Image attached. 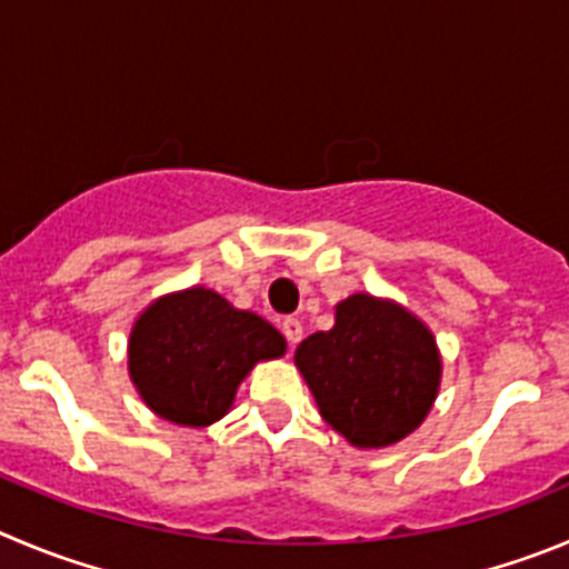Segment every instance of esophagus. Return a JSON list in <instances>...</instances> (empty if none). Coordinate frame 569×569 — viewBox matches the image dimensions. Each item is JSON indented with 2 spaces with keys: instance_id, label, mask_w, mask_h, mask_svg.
<instances>
[{
  "instance_id": "obj_1",
  "label": "esophagus",
  "mask_w": 569,
  "mask_h": 569,
  "mask_svg": "<svg viewBox=\"0 0 569 569\" xmlns=\"http://www.w3.org/2000/svg\"><path fill=\"white\" fill-rule=\"evenodd\" d=\"M283 333H286V339H289V345H297L302 339V322L297 320V317H286Z\"/></svg>"
}]
</instances>
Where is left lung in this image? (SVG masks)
<instances>
[{"label": "left lung", "instance_id": "8db88e82", "mask_svg": "<svg viewBox=\"0 0 569 569\" xmlns=\"http://www.w3.org/2000/svg\"><path fill=\"white\" fill-rule=\"evenodd\" d=\"M331 331L295 350L320 416L357 449H385L416 432L440 390V350L421 317L368 291L337 302Z\"/></svg>", "mask_w": 569, "mask_h": 569}]
</instances>
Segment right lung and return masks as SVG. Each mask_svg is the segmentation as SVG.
<instances>
[{
	"instance_id": "obj_1",
	"label": "right lung",
	"mask_w": 569,
	"mask_h": 569,
	"mask_svg": "<svg viewBox=\"0 0 569 569\" xmlns=\"http://www.w3.org/2000/svg\"><path fill=\"white\" fill-rule=\"evenodd\" d=\"M283 353L286 339L272 322L190 286L140 311L129 333V376L153 416L201 429L232 410L254 365Z\"/></svg>"
}]
</instances>
